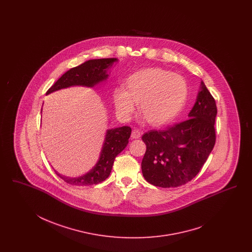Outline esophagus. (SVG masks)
Wrapping results in <instances>:
<instances>
[{"label": "esophagus", "mask_w": 252, "mask_h": 252, "mask_svg": "<svg viewBox=\"0 0 252 252\" xmlns=\"http://www.w3.org/2000/svg\"><path fill=\"white\" fill-rule=\"evenodd\" d=\"M141 137V132L139 130H133L132 133H131V138L132 139H137L139 137Z\"/></svg>", "instance_id": "34e87169"}]
</instances>
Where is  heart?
<instances>
[{"label": "heart", "instance_id": "b5f03b06", "mask_svg": "<svg viewBox=\"0 0 252 252\" xmlns=\"http://www.w3.org/2000/svg\"><path fill=\"white\" fill-rule=\"evenodd\" d=\"M113 92L115 111L127 119L138 105L139 115L153 126L174 121L188 99V84L179 75L158 67L138 70Z\"/></svg>", "mask_w": 252, "mask_h": 252}]
</instances>
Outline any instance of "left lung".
Returning a JSON list of instances; mask_svg holds the SVG:
<instances>
[{"label":"left lung","mask_w":252,"mask_h":252,"mask_svg":"<svg viewBox=\"0 0 252 252\" xmlns=\"http://www.w3.org/2000/svg\"><path fill=\"white\" fill-rule=\"evenodd\" d=\"M216 115L214 97L201 81L188 120L142 136L147 146L141 162L146 181L160 188H176L197 176L215 144Z\"/></svg>","instance_id":"8db88e82"}]
</instances>
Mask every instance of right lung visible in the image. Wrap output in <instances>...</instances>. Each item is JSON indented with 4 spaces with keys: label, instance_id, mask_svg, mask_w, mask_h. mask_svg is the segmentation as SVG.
<instances>
[{
    "label": "right lung",
    "instance_id": "right-lung-1",
    "mask_svg": "<svg viewBox=\"0 0 252 252\" xmlns=\"http://www.w3.org/2000/svg\"><path fill=\"white\" fill-rule=\"evenodd\" d=\"M119 60L117 58L92 59L86 61L82 64L65 72L49 89L46 95L59 90L76 86L91 89L94 88L95 86L106 81L110 75V69ZM130 135L131 128L126 126L107 129L99 153V160L92 170L83 176L69 177L59 174L56 170L54 171L57 176L70 185L92 186L101 183L110 176L115 157L128 144Z\"/></svg>",
    "mask_w": 252,
    "mask_h": 252
}]
</instances>
